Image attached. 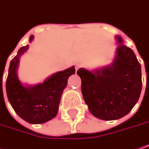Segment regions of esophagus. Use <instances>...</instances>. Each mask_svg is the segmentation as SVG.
I'll return each mask as SVG.
<instances>
[{"mask_svg":"<svg viewBox=\"0 0 149 149\" xmlns=\"http://www.w3.org/2000/svg\"><path fill=\"white\" fill-rule=\"evenodd\" d=\"M81 66V64H79V63H77L76 65H75V69H76V71H77L78 70V68Z\"/></svg>","mask_w":149,"mask_h":149,"instance_id":"34e87169","label":"esophagus"}]
</instances>
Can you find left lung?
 <instances>
[{"label":"left lung","instance_id":"8db88e82","mask_svg":"<svg viewBox=\"0 0 149 149\" xmlns=\"http://www.w3.org/2000/svg\"><path fill=\"white\" fill-rule=\"evenodd\" d=\"M112 63L92 71L79 68L83 100L93 116L104 120L121 118L134 107L142 91V72L133 50L116 35Z\"/></svg>","mask_w":149,"mask_h":149}]
</instances>
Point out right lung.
<instances>
[{
  "instance_id": "1",
  "label": "right lung",
  "mask_w": 149,
  "mask_h": 149,
  "mask_svg": "<svg viewBox=\"0 0 149 149\" xmlns=\"http://www.w3.org/2000/svg\"><path fill=\"white\" fill-rule=\"evenodd\" d=\"M33 38V35L29 37L30 43ZM29 47V45L21 47L11 61L6 90L7 99L18 116L31 124H42L57 115L61 94L66 87L68 77L75 73V67L72 66L53 73L43 83L23 84L18 78L17 68L20 57Z\"/></svg>"
}]
</instances>
